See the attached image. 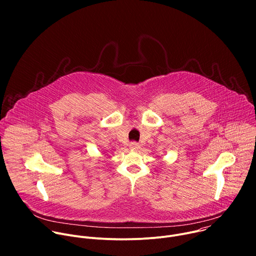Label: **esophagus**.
<instances>
[{
  "label": "esophagus",
  "mask_w": 256,
  "mask_h": 256,
  "mask_svg": "<svg viewBox=\"0 0 256 256\" xmlns=\"http://www.w3.org/2000/svg\"><path fill=\"white\" fill-rule=\"evenodd\" d=\"M130 148L132 149V150H138V149L140 148V144H138V142H132L130 144Z\"/></svg>",
  "instance_id": "34e87169"
}]
</instances>
